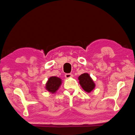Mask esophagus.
<instances>
[{
    "label": "esophagus",
    "mask_w": 135,
    "mask_h": 135,
    "mask_svg": "<svg viewBox=\"0 0 135 135\" xmlns=\"http://www.w3.org/2000/svg\"><path fill=\"white\" fill-rule=\"evenodd\" d=\"M65 78H67V79L70 78L72 77V75L70 73H67L65 75Z\"/></svg>",
    "instance_id": "obj_1"
}]
</instances>
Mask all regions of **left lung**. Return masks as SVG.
Here are the masks:
<instances>
[{"label":"left lung","mask_w":135,"mask_h":135,"mask_svg":"<svg viewBox=\"0 0 135 135\" xmlns=\"http://www.w3.org/2000/svg\"><path fill=\"white\" fill-rule=\"evenodd\" d=\"M78 79L81 86L86 92L90 93L92 92L95 87L94 81L88 73H85L81 75L78 77Z\"/></svg>","instance_id":"1"}]
</instances>
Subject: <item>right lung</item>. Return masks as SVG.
<instances>
[{
    "label": "right lung",
    "instance_id": "right-lung-1",
    "mask_svg": "<svg viewBox=\"0 0 135 135\" xmlns=\"http://www.w3.org/2000/svg\"><path fill=\"white\" fill-rule=\"evenodd\" d=\"M62 84V79L57 76H51L46 83L45 88L49 92L54 94Z\"/></svg>",
    "mask_w": 135,
    "mask_h": 135
}]
</instances>
